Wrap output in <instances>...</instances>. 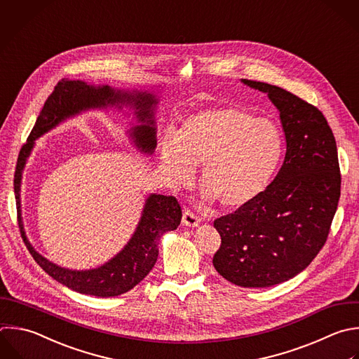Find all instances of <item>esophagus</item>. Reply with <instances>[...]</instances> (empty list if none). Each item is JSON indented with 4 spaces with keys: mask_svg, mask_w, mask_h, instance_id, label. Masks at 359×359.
I'll list each match as a JSON object with an SVG mask.
<instances>
[{
    "mask_svg": "<svg viewBox=\"0 0 359 359\" xmlns=\"http://www.w3.org/2000/svg\"><path fill=\"white\" fill-rule=\"evenodd\" d=\"M182 223H184L185 226L195 227V226H198V224L201 223V219H199V216H196L192 210L185 209V210H184V215H182Z\"/></svg>",
    "mask_w": 359,
    "mask_h": 359,
    "instance_id": "esophagus-1",
    "label": "esophagus"
}]
</instances>
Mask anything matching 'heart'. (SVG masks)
Returning a JSON list of instances; mask_svg holds the SVG:
<instances>
[{
    "mask_svg": "<svg viewBox=\"0 0 359 359\" xmlns=\"http://www.w3.org/2000/svg\"><path fill=\"white\" fill-rule=\"evenodd\" d=\"M282 151L278 125L238 107L202 109L180 132L168 129L161 142V161L171 178L188 184L195 167H202L205 199L224 210L244 209L266 191Z\"/></svg>",
    "mask_w": 359,
    "mask_h": 359,
    "instance_id": "1",
    "label": "heart"
}]
</instances>
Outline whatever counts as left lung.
I'll list each match as a JSON object with an SVG mask.
<instances>
[{
  "mask_svg": "<svg viewBox=\"0 0 359 359\" xmlns=\"http://www.w3.org/2000/svg\"><path fill=\"white\" fill-rule=\"evenodd\" d=\"M266 93L279 111L285 160L266 191L250 206L217 217L222 243L213 266L243 287H268L302 272L327 241L341 174L337 144L314 105L266 83L243 79Z\"/></svg>",
  "mask_w": 359,
  "mask_h": 359,
  "instance_id": "8db88e82",
  "label": "left lung"
}]
</instances>
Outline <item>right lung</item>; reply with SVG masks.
Returning a JSON list of instances; mask_svg holds the SVG:
<instances>
[{
  "mask_svg": "<svg viewBox=\"0 0 359 359\" xmlns=\"http://www.w3.org/2000/svg\"><path fill=\"white\" fill-rule=\"evenodd\" d=\"M125 102L136 107V115L139 121L144 122V125L135 126L132 130L136 146L144 153H153L157 143L153 119V109L157 104L154 95L146 93L128 94L114 91L108 86L93 87L83 81L62 80L55 87L53 93L48 97L45 107L42 108L38 121L28 137V142L20 151L14 175V191L20 229L24 243L34 259L46 273H49L53 279L63 283L65 286L76 292L98 297H111L126 293L140 280H143L144 276L151 271L158 257L160 237L165 231L175 230L181 223L182 210L178 201L175 196H164L156 194L150 195L146 201L143 216L133 237L115 258L95 269L72 271L57 266L56 264L43 258L28 241L21 222V177L27 157L29 156L35 140L41 135L46 133L66 118L73 116L80 111Z\"/></svg>",
  "mask_w": 359,
  "mask_h": 359,
  "instance_id": "right-lung-1",
  "label": "right lung"
}]
</instances>
